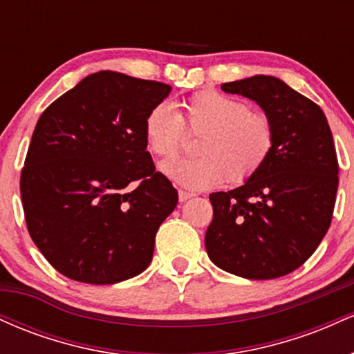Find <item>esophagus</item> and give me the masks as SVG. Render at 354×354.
Masks as SVG:
<instances>
[{
  "label": "esophagus",
  "instance_id": "esophagus-1",
  "mask_svg": "<svg viewBox=\"0 0 354 354\" xmlns=\"http://www.w3.org/2000/svg\"><path fill=\"white\" fill-rule=\"evenodd\" d=\"M193 196H194V193H189V191H183V189L178 191V198H180V203L188 201V200H191V198H193Z\"/></svg>",
  "mask_w": 354,
  "mask_h": 354
}]
</instances>
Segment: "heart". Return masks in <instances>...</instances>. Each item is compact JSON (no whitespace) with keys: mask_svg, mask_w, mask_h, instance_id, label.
Returning <instances> with one entry per match:
<instances>
[{"mask_svg":"<svg viewBox=\"0 0 354 354\" xmlns=\"http://www.w3.org/2000/svg\"><path fill=\"white\" fill-rule=\"evenodd\" d=\"M185 127L201 135L193 160H171L161 165L169 180L189 189H209L223 181L239 185L265 166L274 146V124L263 111L245 101L218 91H203L183 103V113L168 101L149 109L145 118V141L160 158L180 153Z\"/></svg>","mask_w":354,"mask_h":354,"instance_id":"heart-1","label":"heart"}]
</instances>
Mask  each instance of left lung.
Masks as SVG:
<instances>
[{
	"mask_svg": "<svg viewBox=\"0 0 354 354\" xmlns=\"http://www.w3.org/2000/svg\"><path fill=\"white\" fill-rule=\"evenodd\" d=\"M256 101L274 124L270 158L245 185L209 194L211 261L248 279H273L299 268L331 225L338 158L321 108L274 76L221 84Z\"/></svg>",
	"mask_w": 354,
	"mask_h": 354,
	"instance_id": "8db88e82",
	"label": "left lung"
}]
</instances>
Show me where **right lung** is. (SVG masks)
Returning a JSON list of instances; mask_svg holds the SVG:
<instances>
[{
    "instance_id": "add662e5",
    "label": "right lung",
    "mask_w": 354,
    "mask_h": 354,
    "mask_svg": "<svg viewBox=\"0 0 354 354\" xmlns=\"http://www.w3.org/2000/svg\"><path fill=\"white\" fill-rule=\"evenodd\" d=\"M171 86L98 71L44 109L19 181L30 236L66 278L143 273L178 191L146 151L145 118Z\"/></svg>"
}]
</instances>
